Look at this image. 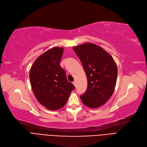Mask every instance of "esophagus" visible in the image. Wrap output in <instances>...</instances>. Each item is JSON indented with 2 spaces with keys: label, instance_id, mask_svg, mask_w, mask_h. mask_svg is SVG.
I'll list each match as a JSON object with an SVG mask.
<instances>
[{
  "label": "esophagus",
  "instance_id": "1",
  "mask_svg": "<svg viewBox=\"0 0 147 147\" xmlns=\"http://www.w3.org/2000/svg\"><path fill=\"white\" fill-rule=\"evenodd\" d=\"M73 85H74V86H76V82H75V81H74V82H73Z\"/></svg>",
  "mask_w": 147,
  "mask_h": 147
}]
</instances>
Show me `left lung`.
<instances>
[{"instance_id": "obj_1", "label": "left lung", "mask_w": 147, "mask_h": 147, "mask_svg": "<svg viewBox=\"0 0 147 147\" xmlns=\"http://www.w3.org/2000/svg\"><path fill=\"white\" fill-rule=\"evenodd\" d=\"M73 49L82 62L88 79L86 91L80 98L88 107H99L113 93L118 74L116 63L109 53L93 43L86 42Z\"/></svg>"}]
</instances>
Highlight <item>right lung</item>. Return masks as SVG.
<instances>
[{
    "label": "right lung",
    "instance_id": "obj_1",
    "mask_svg": "<svg viewBox=\"0 0 147 147\" xmlns=\"http://www.w3.org/2000/svg\"><path fill=\"white\" fill-rule=\"evenodd\" d=\"M63 52L62 47L48 50L35 61L30 69V82L36 98L51 111L64 106L75 88L60 66Z\"/></svg>",
    "mask_w": 147,
    "mask_h": 147
}]
</instances>
